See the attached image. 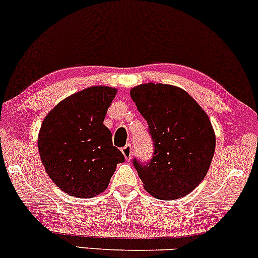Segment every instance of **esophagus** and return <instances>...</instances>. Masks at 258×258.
<instances>
[{"instance_id":"34e87169","label":"esophagus","mask_w":258,"mask_h":258,"mask_svg":"<svg viewBox=\"0 0 258 258\" xmlns=\"http://www.w3.org/2000/svg\"><path fill=\"white\" fill-rule=\"evenodd\" d=\"M121 152H122L123 156H125L126 160H131L132 158V147L131 144H127V146H125L121 149Z\"/></svg>"}]
</instances>
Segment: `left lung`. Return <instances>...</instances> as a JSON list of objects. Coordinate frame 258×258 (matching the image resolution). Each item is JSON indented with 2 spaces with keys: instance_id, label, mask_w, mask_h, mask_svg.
<instances>
[{
  "instance_id": "1",
  "label": "left lung",
  "mask_w": 258,
  "mask_h": 258,
  "mask_svg": "<svg viewBox=\"0 0 258 258\" xmlns=\"http://www.w3.org/2000/svg\"><path fill=\"white\" fill-rule=\"evenodd\" d=\"M131 98L147 120L154 142L153 158L133 166L146 190L174 200L194 190L205 178L215 154L216 137L204 109L182 88L164 84L133 87Z\"/></svg>"
}]
</instances>
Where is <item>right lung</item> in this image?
Instances as JSON below:
<instances>
[{
    "mask_svg": "<svg viewBox=\"0 0 258 258\" xmlns=\"http://www.w3.org/2000/svg\"><path fill=\"white\" fill-rule=\"evenodd\" d=\"M116 88L94 86L61 100L38 132V153L54 184L76 198H93L108 188L125 156L112 146L103 121Z\"/></svg>",
    "mask_w": 258,
    "mask_h": 258,
    "instance_id": "add662e5",
    "label": "right lung"
}]
</instances>
